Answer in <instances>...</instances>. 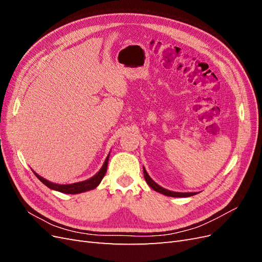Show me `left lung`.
I'll use <instances>...</instances> for the list:
<instances>
[{
	"instance_id": "left-lung-1",
	"label": "left lung",
	"mask_w": 262,
	"mask_h": 262,
	"mask_svg": "<svg viewBox=\"0 0 262 262\" xmlns=\"http://www.w3.org/2000/svg\"><path fill=\"white\" fill-rule=\"evenodd\" d=\"M143 172H144V178H145V181L147 182V185L153 190H155V191L160 192L162 194L168 195V196H191V195L196 194L195 192H173V191H170V190H167V189L161 187L160 185H157L156 182L148 176V173L146 172L145 168H143Z\"/></svg>"
}]
</instances>
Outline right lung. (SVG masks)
Masks as SVG:
<instances>
[{
    "label": "right lung",
    "mask_w": 262,
    "mask_h": 262,
    "mask_svg": "<svg viewBox=\"0 0 262 262\" xmlns=\"http://www.w3.org/2000/svg\"><path fill=\"white\" fill-rule=\"evenodd\" d=\"M108 160H109V155L107 156L104 165H102V167L100 168V170L96 173V175L93 176L90 179H87V180L75 182V184H71V185L53 184V182H50L47 179L42 178L41 176H39L38 173H36L35 171H34V173L36 175V177L42 182L43 185H46L47 187L52 189V190H55V191L63 192V193H69V194H76V193H81V192H85V191H89V190L95 189L100 184V181L102 180V178H104L105 173L107 171Z\"/></svg>",
    "instance_id": "right-lung-1"
}]
</instances>
